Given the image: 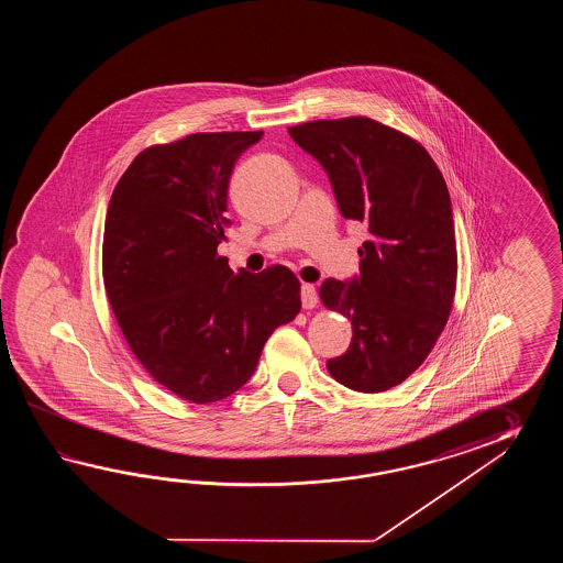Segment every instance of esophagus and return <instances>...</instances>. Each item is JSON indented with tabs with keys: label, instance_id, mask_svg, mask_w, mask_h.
Listing matches in <instances>:
<instances>
[{
	"label": "esophagus",
	"instance_id": "esophagus-1",
	"mask_svg": "<svg viewBox=\"0 0 563 563\" xmlns=\"http://www.w3.org/2000/svg\"><path fill=\"white\" fill-rule=\"evenodd\" d=\"M299 296H301V306H303L306 310H311V308L316 306V301H318L316 287L311 286V284H303V286H301V291H299Z\"/></svg>",
	"mask_w": 563,
	"mask_h": 563
}]
</instances>
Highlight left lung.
Masks as SVG:
<instances>
[{"instance_id":"left-lung-1","label":"left lung","mask_w":563,"mask_h":563,"mask_svg":"<svg viewBox=\"0 0 563 563\" xmlns=\"http://www.w3.org/2000/svg\"><path fill=\"white\" fill-rule=\"evenodd\" d=\"M287 132L322 165L342 217L368 228L358 276L320 287L323 306L352 320L350 346L325 366L352 390L384 393L424 362L453 308L446 183L417 141L376 120H313Z\"/></svg>"}]
</instances>
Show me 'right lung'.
Instances as JSON below:
<instances>
[{"instance_id": "1", "label": "right lung", "mask_w": 563, "mask_h": 563, "mask_svg": "<svg viewBox=\"0 0 563 563\" xmlns=\"http://www.w3.org/2000/svg\"><path fill=\"white\" fill-rule=\"evenodd\" d=\"M264 132H199L143 151L108 203L102 274L110 308L156 383L195 405L233 395L267 338L298 316L284 265L229 269V179Z\"/></svg>"}]
</instances>
